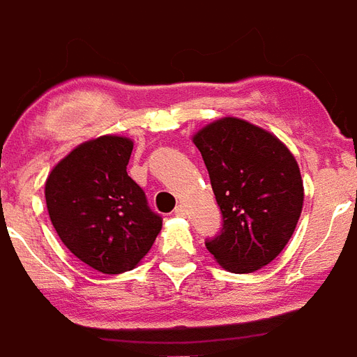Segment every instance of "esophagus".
Segmentation results:
<instances>
[{"instance_id":"34e87169","label":"esophagus","mask_w":357,"mask_h":357,"mask_svg":"<svg viewBox=\"0 0 357 357\" xmlns=\"http://www.w3.org/2000/svg\"><path fill=\"white\" fill-rule=\"evenodd\" d=\"M174 215H176V217H185V215H187V207H185L183 204H179V206L174 209Z\"/></svg>"}]
</instances>
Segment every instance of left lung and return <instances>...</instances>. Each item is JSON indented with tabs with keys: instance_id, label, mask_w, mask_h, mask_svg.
Returning <instances> with one entry per match:
<instances>
[{
	"instance_id": "obj_1",
	"label": "left lung",
	"mask_w": 357,
	"mask_h": 357,
	"mask_svg": "<svg viewBox=\"0 0 357 357\" xmlns=\"http://www.w3.org/2000/svg\"><path fill=\"white\" fill-rule=\"evenodd\" d=\"M222 211V231L206 246L228 272L259 271L280 255L298 224L304 181L282 140L224 116L192 137Z\"/></svg>"
}]
</instances>
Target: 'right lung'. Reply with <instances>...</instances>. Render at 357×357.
I'll list each match as a JSON object with an SVG mask.
<instances>
[{
    "mask_svg": "<svg viewBox=\"0 0 357 357\" xmlns=\"http://www.w3.org/2000/svg\"><path fill=\"white\" fill-rule=\"evenodd\" d=\"M131 151L128 137L86 140L53 167L44 187L50 220L64 246L103 274L135 268L162 226L128 176Z\"/></svg>",
    "mask_w": 357,
    "mask_h": 357,
    "instance_id": "right-lung-1",
    "label": "right lung"
}]
</instances>
